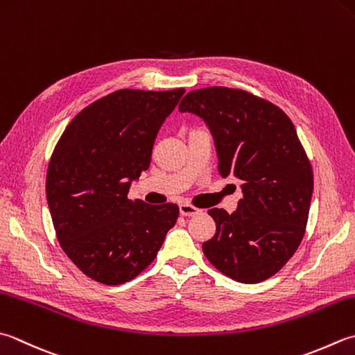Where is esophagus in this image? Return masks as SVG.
Masks as SVG:
<instances>
[{"label": "esophagus", "instance_id": "34e87169", "mask_svg": "<svg viewBox=\"0 0 355 355\" xmlns=\"http://www.w3.org/2000/svg\"><path fill=\"white\" fill-rule=\"evenodd\" d=\"M200 212H201V209H198V207L192 206L189 203L180 205V214H182L183 217H192V215H198Z\"/></svg>", "mask_w": 355, "mask_h": 355}]
</instances>
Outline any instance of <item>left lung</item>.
I'll use <instances>...</instances> for the list:
<instances>
[{"label": "left lung", "mask_w": 355, "mask_h": 355, "mask_svg": "<svg viewBox=\"0 0 355 355\" xmlns=\"http://www.w3.org/2000/svg\"><path fill=\"white\" fill-rule=\"evenodd\" d=\"M178 109L203 118L218 152V173L235 177L245 196L234 214L212 207L217 225L206 259L240 283L275 275L306 232L314 172L295 126L283 110L248 90H191Z\"/></svg>", "instance_id": "obj_1"}]
</instances>
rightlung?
Returning <instances> with one entry per match:
<instances>
[{
    "mask_svg": "<svg viewBox=\"0 0 355 355\" xmlns=\"http://www.w3.org/2000/svg\"><path fill=\"white\" fill-rule=\"evenodd\" d=\"M183 94L115 90L76 114L55 144L47 205L61 249L89 279L107 286L135 279L177 223V205H146L128 193Z\"/></svg>",
    "mask_w": 355,
    "mask_h": 355,
    "instance_id": "right-lung-1",
    "label": "right lung"
}]
</instances>
